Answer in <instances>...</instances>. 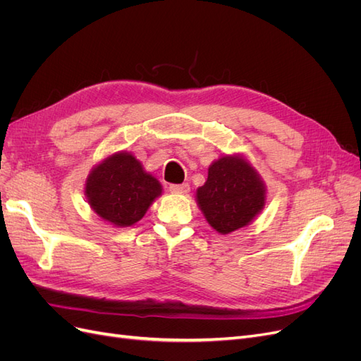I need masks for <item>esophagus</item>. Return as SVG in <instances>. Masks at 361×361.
<instances>
[{"label": "esophagus", "mask_w": 361, "mask_h": 361, "mask_svg": "<svg viewBox=\"0 0 361 361\" xmlns=\"http://www.w3.org/2000/svg\"><path fill=\"white\" fill-rule=\"evenodd\" d=\"M170 191H171V192H178V194H187V192L190 191V185H188V183L170 185Z\"/></svg>", "instance_id": "1"}]
</instances>
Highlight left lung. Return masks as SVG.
Wrapping results in <instances>:
<instances>
[{
  "label": "left lung",
  "instance_id": "obj_1",
  "mask_svg": "<svg viewBox=\"0 0 361 361\" xmlns=\"http://www.w3.org/2000/svg\"><path fill=\"white\" fill-rule=\"evenodd\" d=\"M195 200L209 226L228 235L248 226L262 212L267 188L245 157L224 155L207 169V180L195 191Z\"/></svg>",
  "mask_w": 361,
  "mask_h": 361
}]
</instances>
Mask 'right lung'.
<instances>
[{"mask_svg":"<svg viewBox=\"0 0 361 361\" xmlns=\"http://www.w3.org/2000/svg\"><path fill=\"white\" fill-rule=\"evenodd\" d=\"M93 212L114 227H129L145 216L162 194L159 180L130 152H116L94 166L85 179Z\"/></svg>","mask_w":361,"mask_h":361,"instance_id":"1","label":"right lung"}]
</instances>
